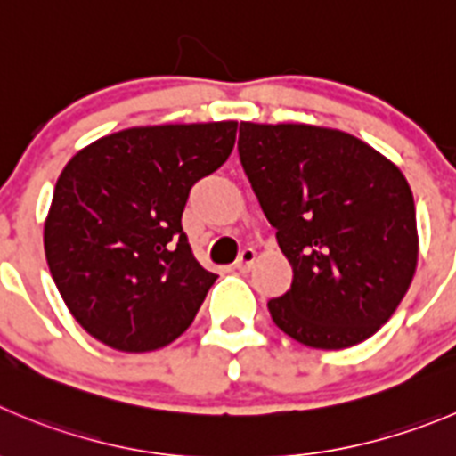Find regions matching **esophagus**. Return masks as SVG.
<instances>
[{"mask_svg":"<svg viewBox=\"0 0 456 456\" xmlns=\"http://www.w3.org/2000/svg\"><path fill=\"white\" fill-rule=\"evenodd\" d=\"M254 261H256V252H254V249H242L240 256H238L236 265L233 267H236L238 272H249L252 270Z\"/></svg>","mask_w":456,"mask_h":456,"instance_id":"34e87169","label":"esophagus"}]
</instances>
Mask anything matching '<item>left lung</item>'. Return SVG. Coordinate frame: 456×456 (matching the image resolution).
Masks as SVG:
<instances>
[{"mask_svg": "<svg viewBox=\"0 0 456 456\" xmlns=\"http://www.w3.org/2000/svg\"><path fill=\"white\" fill-rule=\"evenodd\" d=\"M238 155L292 286L267 301L286 335L338 351L394 314L419 261L416 208L398 166L346 132L240 123Z\"/></svg>", "mask_w": 456, "mask_h": 456, "instance_id": "1", "label": "left lung"}]
</instances>
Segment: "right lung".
<instances>
[{"mask_svg": "<svg viewBox=\"0 0 456 456\" xmlns=\"http://www.w3.org/2000/svg\"><path fill=\"white\" fill-rule=\"evenodd\" d=\"M236 126L130 127L65 166L45 254L67 308L92 338L143 353L189 329L218 276L195 261L182 214L195 182L232 155Z\"/></svg>", "mask_w": 456, "mask_h": 456, "instance_id": "right-lung-1", "label": "right lung"}]
</instances>
